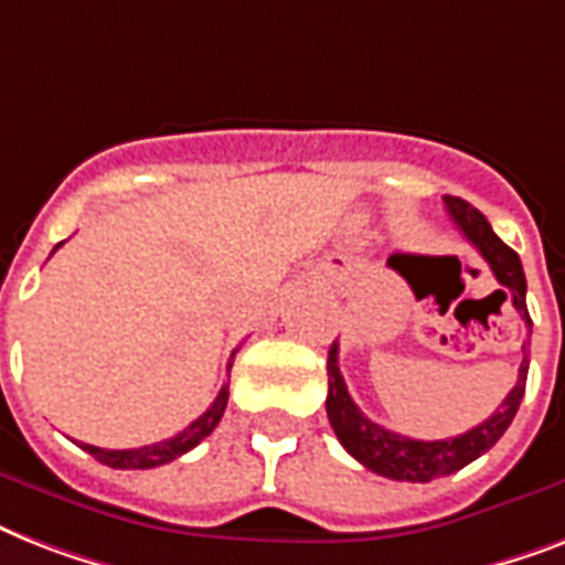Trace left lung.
Instances as JSON below:
<instances>
[{"instance_id":"1","label":"left lung","mask_w":565,"mask_h":565,"mask_svg":"<svg viewBox=\"0 0 565 565\" xmlns=\"http://www.w3.org/2000/svg\"><path fill=\"white\" fill-rule=\"evenodd\" d=\"M443 204H446L448 220L455 222L457 228L463 231V237L472 243L481 257L490 264L492 275L499 278V284L510 292L513 299V308L522 313L525 326H531V317H527L525 292L527 281L525 273H522V260L513 248L504 243V239L492 231V225L487 222L478 207H472L463 199L457 195H443ZM499 290V292H504ZM508 299V296H504ZM522 366H519L516 386L510 390L508 398L495 407L490 419H483L481 425H475L472 430H466L460 437L451 439H411L395 434V430H386L384 425L372 422L366 413L352 402V395L345 390V381L340 375V361H337V343L331 345L328 352V398L326 411L328 422L334 428L337 439L343 443V448L354 460H361L366 469H372L375 475H384V478H393V481H413L425 483L430 478H446V475L463 469L472 460H478L481 455H487L504 430L510 428V422L516 416L519 402L525 395V381H527V349L522 345Z\"/></svg>"}]
</instances>
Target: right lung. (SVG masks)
Here are the masks:
<instances>
[{"mask_svg":"<svg viewBox=\"0 0 565 565\" xmlns=\"http://www.w3.org/2000/svg\"><path fill=\"white\" fill-rule=\"evenodd\" d=\"M57 246H61V243H57ZM57 246L52 248V252H57ZM231 361H234V354H231ZM231 361H228V372H231ZM225 404H228V381L222 384L220 395L213 398L211 407H207L199 419L190 422L188 428L179 430L175 437L152 443V446L122 448V451L87 446V443H82V448L87 451V455L96 457L99 463L110 466V469H154V466H163V463H170V460H175V457L188 455L190 448L199 446L204 437H211V430L220 425L222 413H225Z\"/></svg>","mask_w":565,"mask_h":565,"instance_id":"right-lung-1","label":"right lung"}]
</instances>
